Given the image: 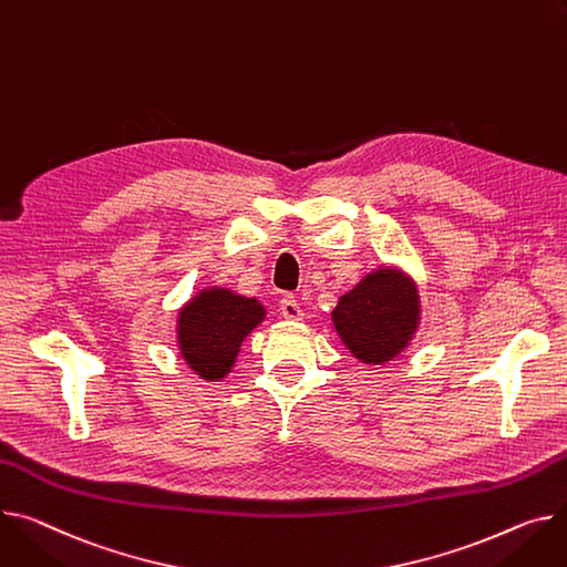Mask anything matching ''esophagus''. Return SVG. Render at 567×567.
I'll list each match as a JSON object with an SVG mask.
<instances>
[{
    "label": "esophagus",
    "mask_w": 567,
    "mask_h": 567,
    "mask_svg": "<svg viewBox=\"0 0 567 567\" xmlns=\"http://www.w3.org/2000/svg\"><path fill=\"white\" fill-rule=\"evenodd\" d=\"M280 312H282L285 319H291V321L303 319V310H300V303H298L293 296H285L280 300Z\"/></svg>",
    "instance_id": "34e87169"
}]
</instances>
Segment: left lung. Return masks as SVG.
<instances>
[{"label": "left lung", "instance_id": "8db88e82", "mask_svg": "<svg viewBox=\"0 0 567 567\" xmlns=\"http://www.w3.org/2000/svg\"><path fill=\"white\" fill-rule=\"evenodd\" d=\"M337 334L367 364L394 360L420 323V296L394 269L369 274L332 310Z\"/></svg>", "mask_w": 567, "mask_h": 567}]
</instances>
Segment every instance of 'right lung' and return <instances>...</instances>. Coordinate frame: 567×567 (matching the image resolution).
<instances>
[{
    "label": "right lung",
    "instance_id": "right-lung-1",
    "mask_svg": "<svg viewBox=\"0 0 567 567\" xmlns=\"http://www.w3.org/2000/svg\"><path fill=\"white\" fill-rule=\"evenodd\" d=\"M264 308L255 298L230 289H205L179 312V351L198 375L223 379L235 364L246 334L261 323Z\"/></svg>",
    "mask_w": 567,
    "mask_h": 567
}]
</instances>
